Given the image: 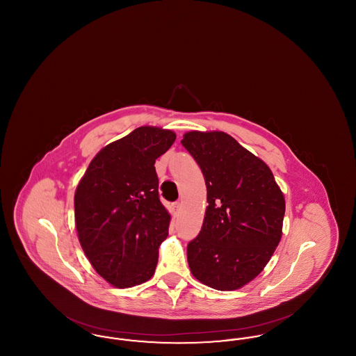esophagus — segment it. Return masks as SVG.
<instances>
[{"label":"esophagus","instance_id":"34e87169","mask_svg":"<svg viewBox=\"0 0 356 356\" xmlns=\"http://www.w3.org/2000/svg\"><path fill=\"white\" fill-rule=\"evenodd\" d=\"M180 207H181V203H180V202H176V203L172 204V209H173V212H175V213H177V212L180 211Z\"/></svg>","mask_w":356,"mask_h":356}]
</instances>
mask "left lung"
Listing matches in <instances>:
<instances>
[{"instance_id": "8db88e82", "label": "left lung", "mask_w": 356, "mask_h": 356, "mask_svg": "<svg viewBox=\"0 0 356 356\" xmlns=\"http://www.w3.org/2000/svg\"><path fill=\"white\" fill-rule=\"evenodd\" d=\"M181 144L202 168L208 202L202 231L186 248L188 266L208 287H244L280 243L284 195L270 167L225 132L191 131Z\"/></svg>"}]
</instances>
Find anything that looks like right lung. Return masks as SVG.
<instances>
[{
	"label": "right lung",
	"mask_w": 356,
	"mask_h": 356,
	"mask_svg": "<svg viewBox=\"0 0 356 356\" xmlns=\"http://www.w3.org/2000/svg\"><path fill=\"white\" fill-rule=\"evenodd\" d=\"M175 140L170 129L140 127L105 145L76 188L79 241L95 271L113 287H135L154 273L170 222L159 199L154 163Z\"/></svg>",
	"instance_id": "obj_1"
}]
</instances>
